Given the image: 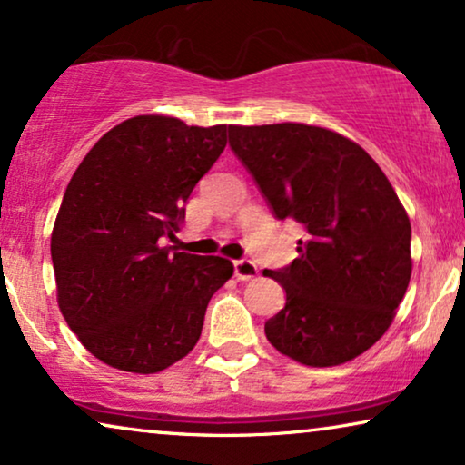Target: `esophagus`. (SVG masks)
<instances>
[{"label": "esophagus", "mask_w": 465, "mask_h": 465, "mask_svg": "<svg viewBox=\"0 0 465 465\" xmlns=\"http://www.w3.org/2000/svg\"><path fill=\"white\" fill-rule=\"evenodd\" d=\"M234 277L239 282H250V279L258 277V266L252 260H234Z\"/></svg>", "instance_id": "34e87169"}]
</instances>
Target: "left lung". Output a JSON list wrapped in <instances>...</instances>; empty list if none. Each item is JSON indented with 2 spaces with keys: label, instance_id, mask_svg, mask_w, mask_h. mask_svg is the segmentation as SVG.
Listing matches in <instances>:
<instances>
[{
  "label": "left lung",
  "instance_id": "1",
  "mask_svg": "<svg viewBox=\"0 0 465 465\" xmlns=\"http://www.w3.org/2000/svg\"><path fill=\"white\" fill-rule=\"evenodd\" d=\"M228 143L272 215L307 232L294 262L264 271L285 290L266 339L304 366L358 358L391 326L411 282V220L396 190L358 143L322 126H228Z\"/></svg>",
  "mask_w": 465,
  "mask_h": 465
}]
</instances>
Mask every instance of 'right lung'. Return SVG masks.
<instances>
[{"label": "right lung", "mask_w": 465, "mask_h": 465, "mask_svg": "<svg viewBox=\"0 0 465 465\" xmlns=\"http://www.w3.org/2000/svg\"><path fill=\"white\" fill-rule=\"evenodd\" d=\"M226 124L135 116L107 131L75 169L56 215V301L104 364L154 374L193 351L231 260L164 245L196 182L226 148Z\"/></svg>", "instance_id": "right-lung-1"}]
</instances>
